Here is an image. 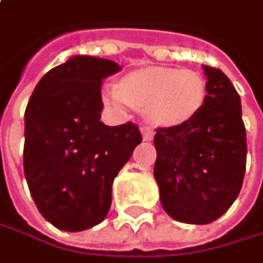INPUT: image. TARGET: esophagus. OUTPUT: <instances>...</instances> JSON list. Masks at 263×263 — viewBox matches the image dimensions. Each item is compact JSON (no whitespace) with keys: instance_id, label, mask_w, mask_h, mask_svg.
Segmentation results:
<instances>
[{"instance_id":"34e87169","label":"esophagus","mask_w":263,"mask_h":263,"mask_svg":"<svg viewBox=\"0 0 263 263\" xmlns=\"http://www.w3.org/2000/svg\"><path fill=\"white\" fill-rule=\"evenodd\" d=\"M142 134H143V140H146V142H151L153 139H154V129L149 126V124H145V126H142Z\"/></svg>"}]
</instances>
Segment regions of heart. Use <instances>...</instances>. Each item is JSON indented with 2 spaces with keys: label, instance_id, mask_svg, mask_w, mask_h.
Returning <instances> with one entry per match:
<instances>
[{
  "label": "heart",
  "instance_id": "b5f03b06",
  "mask_svg": "<svg viewBox=\"0 0 263 263\" xmlns=\"http://www.w3.org/2000/svg\"><path fill=\"white\" fill-rule=\"evenodd\" d=\"M104 100L115 106L143 107L151 121L174 126L194 118L206 100L205 78L191 69L148 67L109 86Z\"/></svg>",
  "mask_w": 263,
  "mask_h": 263
}]
</instances>
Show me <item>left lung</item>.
<instances>
[{"label": "left lung", "mask_w": 263, "mask_h": 263, "mask_svg": "<svg viewBox=\"0 0 263 263\" xmlns=\"http://www.w3.org/2000/svg\"><path fill=\"white\" fill-rule=\"evenodd\" d=\"M206 100L180 124L157 127L154 177L165 211L183 223L219 219L237 199L247 166V130L240 97L230 78L203 66Z\"/></svg>", "instance_id": "obj_1"}]
</instances>
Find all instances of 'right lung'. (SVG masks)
I'll return each instance as SVG.
<instances>
[{
    "label": "right lung",
    "mask_w": 263,
    "mask_h": 263,
    "mask_svg": "<svg viewBox=\"0 0 263 263\" xmlns=\"http://www.w3.org/2000/svg\"><path fill=\"white\" fill-rule=\"evenodd\" d=\"M110 60L72 57L35 86L24 112V176L41 216L63 231L104 220L112 182L142 143L139 126H106L101 80L118 72Z\"/></svg>",
    "instance_id": "obj_1"
}]
</instances>
